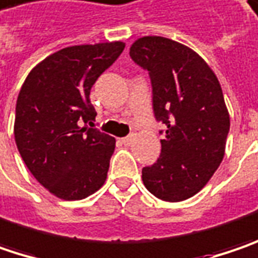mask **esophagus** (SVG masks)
<instances>
[{
  "instance_id": "esophagus-1",
  "label": "esophagus",
  "mask_w": 258,
  "mask_h": 258,
  "mask_svg": "<svg viewBox=\"0 0 258 258\" xmlns=\"http://www.w3.org/2000/svg\"><path fill=\"white\" fill-rule=\"evenodd\" d=\"M131 141H133V136H127V137H122V139H121V143H122L124 146H130Z\"/></svg>"
}]
</instances>
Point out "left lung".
Here are the masks:
<instances>
[{
  "instance_id": "left-lung-1",
  "label": "left lung",
  "mask_w": 258,
  "mask_h": 258,
  "mask_svg": "<svg viewBox=\"0 0 258 258\" xmlns=\"http://www.w3.org/2000/svg\"><path fill=\"white\" fill-rule=\"evenodd\" d=\"M130 56L150 75L154 117L166 125L160 157L143 167V183L162 201H185L225 154L230 114L221 85L196 51L166 37L136 40Z\"/></svg>"
}]
</instances>
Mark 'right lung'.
<instances>
[{"label": "right lung", "mask_w": 258, "mask_h": 258, "mask_svg": "<svg viewBox=\"0 0 258 258\" xmlns=\"http://www.w3.org/2000/svg\"><path fill=\"white\" fill-rule=\"evenodd\" d=\"M124 47L112 41L62 49L40 62L20 89L17 149L40 185L60 199H84L107 179L115 139L92 128L89 94Z\"/></svg>", "instance_id": "1"}]
</instances>
